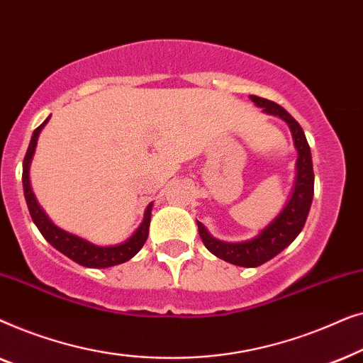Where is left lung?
Listing matches in <instances>:
<instances>
[{"label": "left lung", "instance_id": "obj_1", "mask_svg": "<svg viewBox=\"0 0 363 363\" xmlns=\"http://www.w3.org/2000/svg\"><path fill=\"white\" fill-rule=\"evenodd\" d=\"M250 99L257 107L262 108V112L281 117L291 127L294 145L297 148V153H299L294 191H292L291 200L284 210L281 211V215L264 231L259 233V236H256L255 240L242 242H225L215 240V238L208 235L205 226L200 221H198V233H200L203 245L206 246V250L211 255L235 266L257 267L264 264L266 261L272 259L276 255H279L284 247L296 240L302 228H304L311 210L312 196H314V170H312L309 143H307L304 132H302L299 123L296 122V118L289 112H286L279 104L257 96H251Z\"/></svg>", "mask_w": 363, "mask_h": 363}]
</instances>
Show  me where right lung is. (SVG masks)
<instances>
[{"mask_svg":"<svg viewBox=\"0 0 363 363\" xmlns=\"http://www.w3.org/2000/svg\"><path fill=\"white\" fill-rule=\"evenodd\" d=\"M49 117L39 125L36 130L33 132L31 142H29L26 157L23 160V188H24V196H26V203L29 208V215H31L34 225L38 226V230L41 231V235L46 238L48 242L56 247L57 251H61L64 256H67L69 259L76 261L77 264L86 266V267H111L122 264L128 259H132L138 251L142 250V246L145 245L148 238V226H150V211L152 205H148L145 211V218H143L142 225L138 230L133 233L132 238L122 245L117 246H96L87 242L82 238L74 236L71 233L62 231L61 228L54 226L49 218L44 215L41 206L38 205L36 198H34L31 191V185H29V165H31V158L36 150V143L39 132L43 130V127L46 125Z\"/></svg>","mask_w":363,"mask_h":363,"instance_id":"right-lung-1","label":"right lung"}]
</instances>
